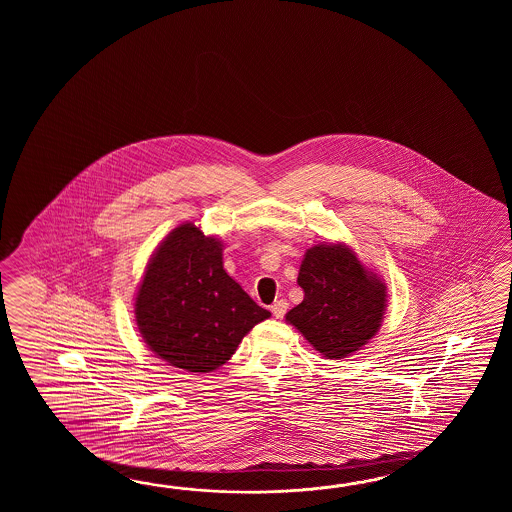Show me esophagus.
Returning a JSON list of instances; mask_svg holds the SVG:
<instances>
[{
  "instance_id": "obj_1",
  "label": "esophagus",
  "mask_w": 512,
  "mask_h": 512,
  "mask_svg": "<svg viewBox=\"0 0 512 512\" xmlns=\"http://www.w3.org/2000/svg\"><path fill=\"white\" fill-rule=\"evenodd\" d=\"M287 307H289V304H287L285 300H276V302L271 305L272 315L276 316V318H282V316L287 313Z\"/></svg>"
}]
</instances>
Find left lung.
Returning <instances> with one entry per match:
<instances>
[{"mask_svg": "<svg viewBox=\"0 0 512 512\" xmlns=\"http://www.w3.org/2000/svg\"><path fill=\"white\" fill-rule=\"evenodd\" d=\"M298 285L304 300L285 320L327 359H346L377 335L386 311V285L346 245L307 249Z\"/></svg>", "mask_w": 512, "mask_h": 512, "instance_id": "left-lung-1", "label": "left lung"}]
</instances>
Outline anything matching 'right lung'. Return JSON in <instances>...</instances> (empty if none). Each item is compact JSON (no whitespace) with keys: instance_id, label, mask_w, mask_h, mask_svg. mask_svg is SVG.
<instances>
[{"instance_id":"obj_1","label":"right lung","mask_w":512,"mask_h":512,"mask_svg":"<svg viewBox=\"0 0 512 512\" xmlns=\"http://www.w3.org/2000/svg\"><path fill=\"white\" fill-rule=\"evenodd\" d=\"M221 247L194 223L179 225L153 252L135 298L148 348L190 373L218 370L271 316L223 269Z\"/></svg>"}]
</instances>
